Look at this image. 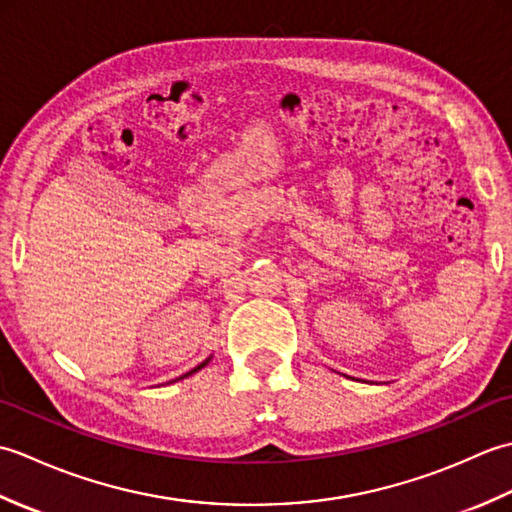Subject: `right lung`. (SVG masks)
<instances>
[{
    "label": "right lung",
    "instance_id": "1",
    "mask_svg": "<svg viewBox=\"0 0 512 512\" xmlns=\"http://www.w3.org/2000/svg\"><path fill=\"white\" fill-rule=\"evenodd\" d=\"M206 363H209V358H206V361L202 363V365H198V367H195V369H191V372H187V374H184V376H180V378H187V376H191V374H195V372H198V369H202Z\"/></svg>",
    "mask_w": 512,
    "mask_h": 512
}]
</instances>
